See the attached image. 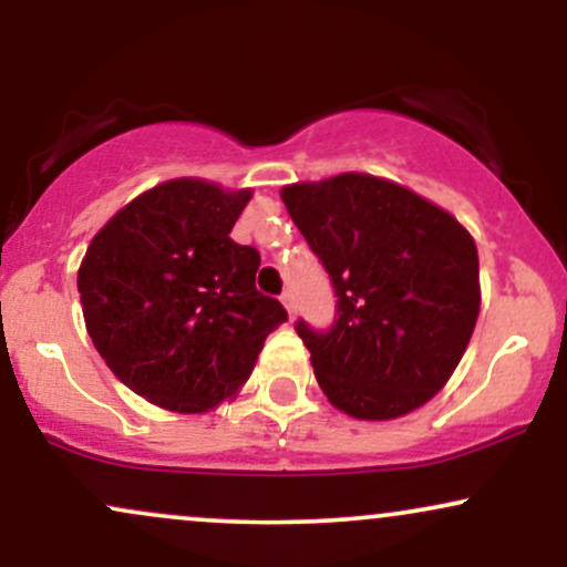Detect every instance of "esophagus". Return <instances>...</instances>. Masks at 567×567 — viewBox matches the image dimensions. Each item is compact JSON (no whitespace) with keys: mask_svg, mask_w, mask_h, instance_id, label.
Here are the masks:
<instances>
[{"mask_svg":"<svg viewBox=\"0 0 567 567\" xmlns=\"http://www.w3.org/2000/svg\"><path fill=\"white\" fill-rule=\"evenodd\" d=\"M279 298H282V303H285V309H288V315H290V317L296 315V298H292V292L285 290Z\"/></svg>","mask_w":567,"mask_h":567,"instance_id":"1","label":"esophagus"}]
</instances>
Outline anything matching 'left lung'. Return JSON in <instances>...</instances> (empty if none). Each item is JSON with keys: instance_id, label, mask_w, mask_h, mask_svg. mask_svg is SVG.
<instances>
[{"instance_id": "8db88e82", "label": "left lung", "mask_w": 567, "mask_h": 567, "mask_svg": "<svg viewBox=\"0 0 567 567\" xmlns=\"http://www.w3.org/2000/svg\"><path fill=\"white\" fill-rule=\"evenodd\" d=\"M282 202L336 292L330 328L296 322L328 400L365 421L432 400L480 315L470 231L419 194L360 173L285 186Z\"/></svg>"}]
</instances>
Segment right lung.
Returning a JSON list of instances; mask_svg holds the SVG:
<instances>
[{"label":"right lung","mask_w":567,"mask_h":567,"mask_svg":"<svg viewBox=\"0 0 567 567\" xmlns=\"http://www.w3.org/2000/svg\"><path fill=\"white\" fill-rule=\"evenodd\" d=\"M250 192L154 186L95 234L76 288L97 354L154 405L199 413L247 381L288 311L256 288L261 256L229 237Z\"/></svg>","instance_id":"add662e5"}]
</instances>
